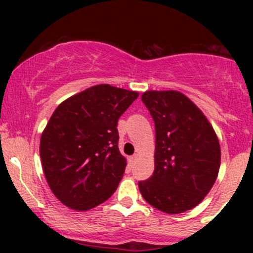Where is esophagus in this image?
Segmentation results:
<instances>
[{"label":"esophagus","instance_id":"34e87169","mask_svg":"<svg viewBox=\"0 0 253 253\" xmlns=\"http://www.w3.org/2000/svg\"><path fill=\"white\" fill-rule=\"evenodd\" d=\"M135 161H136V155H133V156L129 157V158H128V163H129L130 167H132V165L135 163Z\"/></svg>","mask_w":253,"mask_h":253}]
</instances>
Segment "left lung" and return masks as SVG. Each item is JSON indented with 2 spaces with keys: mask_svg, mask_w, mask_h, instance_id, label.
Listing matches in <instances>:
<instances>
[{
  "mask_svg": "<svg viewBox=\"0 0 253 253\" xmlns=\"http://www.w3.org/2000/svg\"><path fill=\"white\" fill-rule=\"evenodd\" d=\"M155 121V171L139 190L152 207L179 214L196 207L210 193L220 168L219 140L203 113L178 91L141 96Z\"/></svg>",
  "mask_w": 253,
  "mask_h": 253,
  "instance_id": "1",
  "label": "left lung"
}]
</instances>
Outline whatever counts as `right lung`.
<instances>
[{"label":"right lung","mask_w":253,"mask_h":253,"mask_svg":"<svg viewBox=\"0 0 253 253\" xmlns=\"http://www.w3.org/2000/svg\"><path fill=\"white\" fill-rule=\"evenodd\" d=\"M139 94L100 84L74 95L54 110L40 139V158L52 193L76 211L108 200L123 178L119 118Z\"/></svg>","instance_id":"right-lung-1"}]
</instances>
